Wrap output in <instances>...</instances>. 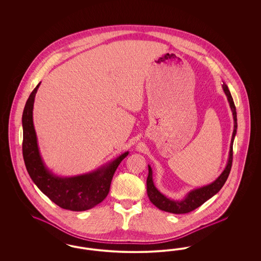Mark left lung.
<instances>
[{"label": "left lung", "mask_w": 261, "mask_h": 261, "mask_svg": "<svg viewBox=\"0 0 261 261\" xmlns=\"http://www.w3.org/2000/svg\"><path fill=\"white\" fill-rule=\"evenodd\" d=\"M222 88H223L224 93L228 99L231 112L233 114V119H234V130H233V134H232L231 144H230L228 162H227V164H226L222 173L220 174L213 182H211V184L189 191L182 199H174L163 195L162 192H160L158 190V188L154 186V183L152 180V170H151L150 165H148L149 166V175L147 178V194H148V197H149V200L151 201V203L153 205H155L158 208H160L161 211L170 212L174 214L188 213L190 211L198 208L202 203H204L206 200H208L214 195H216L221 190V188L224 186V184L229 176V173L231 171V167H232L233 144H234V139L237 134L238 123H237L236 107H235L234 100L231 96V93L228 89V86L225 84V82L223 81H222Z\"/></svg>", "instance_id": "obj_1"}]
</instances>
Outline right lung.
I'll list each match as a JSON object with an SVG mask.
<instances>
[{
	"label": "right lung",
	"mask_w": 261,
	"mask_h": 261,
	"mask_svg": "<svg viewBox=\"0 0 261 261\" xmlns=\"http://www.w3.org/2000/svg\"><path fill=\"white\" fill-rule=\"evenodd\" d=\"M40 84L41 82L30 94L22 113V152L27 172L39 190L62 208L72 211L91 210L107 198L113 174L129 151L89 173L69 177L54 173L40 153L33 123L34 100Z\"/></svg>",
	"instance_id": "right-lung-1"
}]
</instances>
